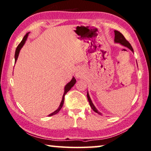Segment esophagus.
Instances as JSON below:
<instances>
[{
	"instance_id": "34e87169",
	"label": "esophagus",
	"mask_w": 151,
	"mask_h": 151,
	"mask_svg": "<svg viewBox=\"0 0 151 151\" xmlns=\"http://www.w3.org/2000/svg\"><path fill=\"white\" fill-rule=\"evenodd\" d=\"M76 76H78V77H80V73H79V72H77V73H76Z\"/></svg>"
}]
</instances>
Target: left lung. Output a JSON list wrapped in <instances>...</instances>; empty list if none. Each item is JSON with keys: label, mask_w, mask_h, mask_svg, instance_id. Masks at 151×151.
Listing matches in <instances>:
<instances>
[{"label": "left lung", "mask_w": 151, "mask_h": 151, "mask_svg": "<svg viewBox=\"0 0 151 151\" xmlns=\"http://www.w3.org/2000/svg\"><path fill=\"white\" fill-rule=\"evenodd\" d=\"M114 35H115L114 36V42L115 43H120L121 45H123V46L126 47H127V48L129 49L131 51H132L133 52H134V50H133L132 46L131 45L130 43L126 40V39L124 38V37L123 35V34H121V32H120L119 31H118V30H114ZM87 98H88L90 106L91 107V108L93 109V110L94 111V112H95L96 113L99 114L101 115V113L99 112V111H98L97 109L95 108V106H94L93 102H92L90 96H89L88 92H87Z\"/></svg>", "instance_id": "obj_1"}]
</instances>
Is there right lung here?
Segmentation results:
<instances>
[{
  "label": "right lung",
  "instance_id": "obj_1",
  "mask_svg": "<svg viewBox=\"0 0 151 151\" xmlns=\"http://www.w3.org/2000/svg\"><path fill=\"white\" fill-rule=\"evenodd\" d=\"M30 32H28V33L26 34V35L24 37V38L22 39V40L20 42V43L17 45V48L16 50V53H15V63H16V61L17 60V58H18V56H19V51H20V50L22 49V47H23V45L25 44L26 43V41L27 40V38H28V34H29ZM76 80L75 79V78L73 77L72 78L71 80L69 82V83H67V84L65 85V88H64V94H63V99H62V101H61L60 104V106L58 107V108L57 110L54 111V112H52L50 114L48 115V116H51L52 115H54L56 114H57L59 111L60 110V109L62 108V107L63 106V104H64V99H65V95H66L67 92H68L70 89L71 88V87H73L74 86V84H76Z\"/></svg>",
  "mask_w": 151,
  "mask_h": 151
}]
</instances>
